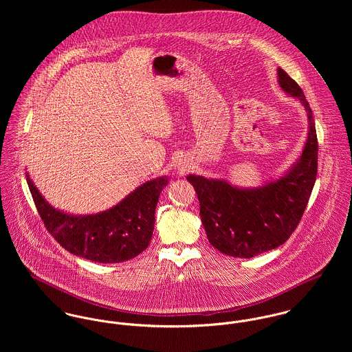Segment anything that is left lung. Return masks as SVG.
Here are the masks:
<instances>
[{"instance_id": "left-lung-1", "label": "left lung", "mask_w": 352, "mask_h": 352, "mask_svg": "<svg viewBox=\"0 0 352 352\" xmlns=\"http://www.w3.org/2000/svg\"><path fill=\"white\" fill-rule=\"evenodd\" d=\"M279 85L307 111L309 133L301 158L287 175L254 190L190 175L210 244L233 257H254L285 244L297 229L317 176L318 142L311 108L300 85L278 69Z\"/></svg>"}]
</instances>
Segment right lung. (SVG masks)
<instances>
[{"label":"right lung","instance_id":"obj_1","mask_svg":"<svg viewBox=\"0 0 352 352\" xmlns=\"http://www.w3.org/2000/svg\"><path fill=\"white\" fill-rule=\"evenodd\" d=\"M27 183L51 236L66 251L98 263H120L145 251L154 229V211L168 179L151 180L115 207L95 215H69L51 207L31 179Z\"/></svg>","mask_w":352,"mask_h":352}]
</instances>
